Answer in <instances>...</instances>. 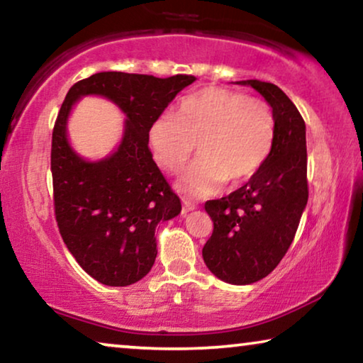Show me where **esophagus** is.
<instances>
[{"label":"esophagus","instance_id":"esophagus-1","mask_svg":"<svg viewBox=\"0 0 363 363\" xmlns=\"http://www.w3.org/2000/svg\"><path fill=\"white\" fill-rule=\"evenodd\" d=\"M197 206L191 201H187V199H182V213H187L189 211H194Z\"/></svg>","mask_w":363,"mask_h":363}]
</instances>
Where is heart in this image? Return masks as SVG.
Returning <instances> with one entry per match:
<instances>
[{
	"mask_svg": "<svg viewBox=\"0 0 363 363\" xmlns=\"http://www.w3.org/2000/svg\"><path fill=\"white\" fill-rule=\"evenodd\" d=\"M277 123L272 106L240 91L207 86L181 100L176 115L152 123L150 146L157 164L176 172L197 150L201 157L181 179L184 191L212 196L228 181L240 186L257 176L273 151Z\"/></svg>",
	"mask_w": 363,
	"mask_h": 363,
	"instance_id": "b5f03b06",
	"label": "heart"
}]
</instances>
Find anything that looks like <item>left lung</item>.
I'll use <instances>...</instances> for the list:
<instances>
[{"instance_id":"1","label":"left lung","mask_w":363,"mask_h":363,"mask_svg":"<svg viewBox=\"0 0 363 363\" xmlns=\"http://www.w3.org/2000/svg\"><path fill=\"white\" fill-rule=\"evenodd\" d=\"M272 105L277 136L267 164L227 197L206 202L213 222L202 248L207 268L232 284H250L268 277L293 243L308 203L306 125L296 105L269 82L242 80Z\"/></svg>"}]
</instances>
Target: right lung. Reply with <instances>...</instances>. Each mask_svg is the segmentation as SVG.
I'll return each instance as SVG.
<instances>
[{
	"label": "right lung",
	"instance_id": "1",
	"mask_svg": "<svg viewBox=\"0 0 363 363\" xmlns=\"http://www.w3.org/2000/svg\"><path fill=\"white\" fill-rule=\"evenodd\" d=\"M194 80L100 72L65 95L50 147L55 222L69 252L96 281L128 286L145 278L157 255L156 225L181 212V199L152 161L147 141L152 123ZM84 94L106 96L129 116L119 150L99 163L75 155L65 136L69 108Z\"/></svg>",
	"mask_w": 363,
	"mask_h": 363
}]
</instances>
